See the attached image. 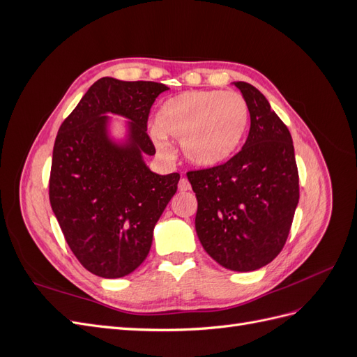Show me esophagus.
<instances>
[{
    "instance_id": "obj_1",
    "label": "esophagus",
    "mask_w": 357,
    "mask_h": 357,
    "mask_svg": "<svg viewBox=\"0 0 357 357\" xmlns=\"http://www.w3.org/2000/svg\"><path fill=\"white\" fill-rule=\"evenodd\" d=\"M189 189H190L189 180H188L186 177L180 178V181H178V190H180V192H186V190H189Z\"/></svg>"
}]
</instances>
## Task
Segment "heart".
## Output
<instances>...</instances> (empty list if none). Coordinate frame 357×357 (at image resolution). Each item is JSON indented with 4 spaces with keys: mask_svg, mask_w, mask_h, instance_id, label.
Wrapping results in <instances>:
<instances>
[{
    "mask_svg": "<svg viewBox=\"0 0 357 357\" xmlns=\"http://www.w3.org/2000/svg\"><path fill=\"white\" fill-rule=\"evenodd\" d=\"M247 123L248 107L238 92L190 91L160 105L153 139L162 152H168L164 135L180 139L190 164L210 168L236 152Z\"/></svg>",
    "mask_w": 357,
    "mask_h": 357,
    "instance_id": "1",
    "label": "heart"
}]
</instances>
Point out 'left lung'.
<instances>
[{"label":"left lung","mask_w":357,"mask_h":357,"mask_svg":"<svg viewBox=\"0 0 357 357\" xmlns=\"http://www.w3.org/2000/svg\"><path fill=\"white\" fill-rule=\"evenodd\" d=\"M250 113L243 149L222 165L189 171L198 199L195 229L215 262L231 271L268 265L286 244L299 201L287 126L255 86L234 82Z\"/></svg>","instance_id":"1"}]
</instances>
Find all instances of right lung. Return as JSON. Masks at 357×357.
<instances>
[{"mask_svg": "<svg viewBox=\"0 0 357 357\" xmlns=\"http://www.w3.org/2000/svg\"><path fill=\"white\" fill-rule=\"evenodd\" d=\"M165 84L102 77L62 122L53 146L49 198L74 256L92 274L119 278L144 262L155 225L177 192L178 172L159 176L144 155L149 113ZM126 116L127 139L109 137L107 114Z\"/></svg>", "mask_w": 357, "mask_h": 357, "instance_id": "1", "label": "right lung"}]
</instances>
